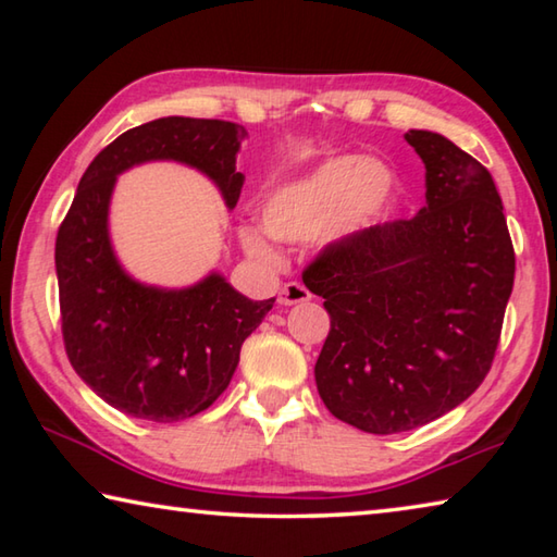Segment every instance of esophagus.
I'll use <instances>...</instances> for the list:
<instances>
[{"label":"esophagus","mask_w":557,"mask_h":557,"mask_svg":"<svg viewBox=\"0 0 557 557\" xmlns=\"http://www.w3.org/2000/svg\"><path fill=\"white\" fill-rule=\"evenodd\" d=\"M309 299H312V292H309L305 285H299V282H287V285L280 289V305L282 307L301 305V301H309Z\"/></svg>","instance_id":"obj_1"}]
</instances>
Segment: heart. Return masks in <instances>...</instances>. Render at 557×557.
Here are the masks:
<instances>
[{"instance_id":"b5f03b06","label":"heart","mask_w":557,"mask_h":557,"mask_svg":"<svg viewBox=\"0 0 557 557\" xmlns=\"http://www.w3.org/2000/svg\"><path fill=\"white\" fill-rule=\"evenodd\" d=\"M395 199L398 176L388 164L361 154H338L270 188L260 203V223L282 243H307L322 235L324 243L342 245L375 228ZM265 233L245 225L240 243L248 256L272 265L277 252Z\"/></svg>"}]
</instances>
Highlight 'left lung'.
<instances>
[{
	"instance_id": "1",
	"label": "left lung",
	"mask_w": 557,
	"mask_h": 557,
	"mask_svg": "<svg viewBox=\"0 0 557 557\" xmlns=\"http://www.w3.org/2000/svg\"><path fill=\"white\" fill-rule=\"evenodd\" d=\"M405 139L425 164V206L329 245L301 275L332 317L317 391L371 435L428 425L482 385L516 272L486 166L437 132Z\"/></svg>"
}]
</instances>
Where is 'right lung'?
<instances>
[{
	"mask_svg": "<svg viewBox=\"0 0 557 557\" xmlns=\"http://www.w3.org/2000/svg\"><path fill=\"white\" fill-rule=\"evenodd\" d=\"M245 135L235 122L196 117L122 132L92 159L61 223L55 275L65 354L92 393L129 418L176 422L213 405L275 297L252 301L219 272L182 289L127 275L108 225L117 176L145 162H178L209 176L235 209L245 182L235 154Z\"/></svg>",
	"mask_w": 557,
	"mask_h": 557,
	"instance_id": "obj_1",
	"label": "right lung"
}]
</instances>
